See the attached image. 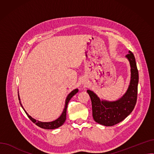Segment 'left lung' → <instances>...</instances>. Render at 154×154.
Here are the masks:
<instances>
[{"label": "left lung", "mask_w": 154, "mask_h": 154, "mask_svg": "<svg viewBox=\"0 0 154 154\" xmlns=\"http://www.w3.org/2000/svg\"><path fill=\"white\" fill-rule=\"evenodd\" d=\"M126 57L131 67V80L128 88L122 98L115 102L102 101L92 91H87L92 107L94 120L105 126H113L124 120L134 110L137 99L139 72L134 54L129 51Z\"/></svg>", "instance_id": "8db88e82"}]
</instances>
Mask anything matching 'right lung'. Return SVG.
<instances>
[{
  "label": "right lung",
  "instance_id": "right-lung-1",
  "mask_svg": "<svg viewBox=\"0 0 154 154\" xmlns=\"http://www.w3.org/2000/svg\"><path fill=\"white\" fill-rule=\"evenodd\" d=\"M78 92V89H75L73 91H72L67 96V97L66 99V104H65V107L64 109L63 110V112L62 115L57 119V120L53 121V122H37L36 120H35L34 119H33L32 117H31L26 112V111L24 110V109L23 108L22 104L20 102V106L21 107L23 108V110L25 111L26 114L27 115L28 117L30 119L31 121H32V122H34L35 124V125H37L38 127L42 128H45V129H55L58 128L59 127H60L61 125H63V124L65 122V121L66 120V112H67V106H68V103L70 101V100L71 99V98L74 96L75 94H76ZM18 97H19V100H20V98H19V95L18 94Z\"/></svg>",
  "mask_w": 154,
  "mask_h": 154
}]
</instances>
